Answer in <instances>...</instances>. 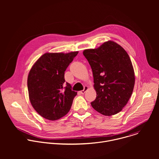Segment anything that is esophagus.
I'll return each instance as SVG.
<instances>
[{"mask_svg":"<svg viewBox=\"0 0 159 159\" xmlns=\"http://www.w3.org/2000/svg\"><path fill=\"white\" fill-rule=\"evenodd\" d=\"M87 89H88V87H87V86H85L84 88V89H83L82 90H81V91H80V93L82 94H84L86 92V90H87Z\"/></svg>","mask_w":159,"mask_h":159,"instance_id":"34e87169","label":"esophagus"}]
</instances>
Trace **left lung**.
Wrapping results in <instances>:
<instances>
[{"label": "left lung", "mask_w": 159, "mask_h": 159, "mask_svg": "<svg viewBox=\"0 0 159 159\" xmlns=\"http://www.w3.org/2000/svg\"><path fill=\"white\" fill-rule=\"evenodd\" d=\"M83 54L92 69L97 94L91 106L103 115H116L126 106L134 88V72L129 55L112 41L85 50Z\"/></svg>", "instance_id": "obj_1"}]
</instances>
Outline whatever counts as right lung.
<instances>
[{
	"label": "right lung",
	"instance_id": "1",
	"mask_svg": "<svg viewBox=\"0 0 159 159\" xmlns=\"http://www.w3.org/2000/svg\"><path fill=\"white\" fill-rule=\"evenodd\" d=\"M78 53H44L30 70L28 77L30 100L44 118L57 120L70 111L77 92L65 82L64 75Z\"/></svg>",
	"mask_w": 159,
	"mask_h": 159
}]
</instances>
